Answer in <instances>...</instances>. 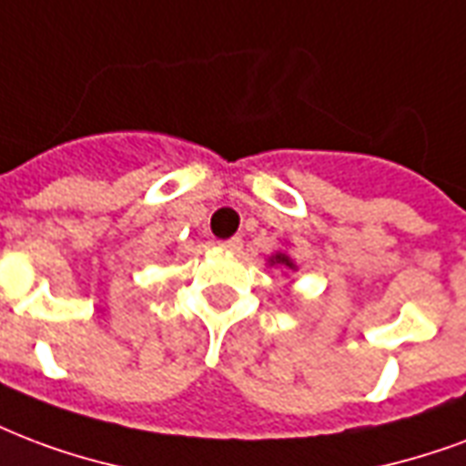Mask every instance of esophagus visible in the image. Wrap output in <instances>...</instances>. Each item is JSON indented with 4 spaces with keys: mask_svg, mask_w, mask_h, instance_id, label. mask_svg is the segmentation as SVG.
<instances>
[{
    "mask_svg": "<svg viewBox=\"0 0 466 466\" xmlns=\"http://www.w3.org/2000/svg\"><path fill=\"white\" fill-rule=\"evenodd\" d=\"M222 247H224V251H229V254H234V251L242 249V239H239V237H232V239H227V242H224Z\"/></svg>",
    "mask_w": 466,
    "mask_h": 466,
    "instance_id": "obj_1",
    "label": "esophagus"
}]
</instances>
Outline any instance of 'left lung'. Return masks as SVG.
Returning <instances> with one entry per match:
<instances>
[{
    "label": "left lung",
    "instance_id": "1",
    "mask_svg": "<svg viewBox=\"0 0 466 466\" xmlns=\"http://www.w3.org/2000/svg\"><path fill=\"white\" fill-rule=\"evenodd\" d=\"M268 267H281V268H286V271H296V261L291 259V254H286V251H274V254H271V257H268Z\"/></svg>",
    "mask_w": 466,
    "mask_h": 466
}]
</instances>
